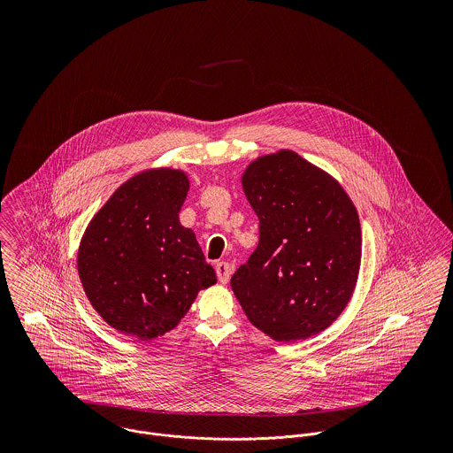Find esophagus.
<instances>
[{
    "label": "esophagus",
    "instance_id": "1",
    "mask_svg": "<svg viewBox=\"0 0 453 453\" xmlns=\"http://www.w3.org/2000/svg\"><path fill=\"white\" fill-rule=\"evenodd\" d=\"M230 273H232V268L226 261H218L216 263V275H218V280L221 284H226L228 279H230Z\"/></svg>",
    "mask_w": 453,
    "mask_h": 453
}]
</instances>
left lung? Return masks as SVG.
Masks as SVG:
<instances>
[{"label": "left lung", "instance_id": "1", "mask_svg": "<svg viewBox=\"0 0 453 453\" xmlns=\"http://www.w3.org/2000/svg\"><path fill=\"white\" fill-rule=\"evenodd\" d=\"M242 188L259 242L230 284L248 319L275 342L311 338L334 323L356 289L361 223L350 196L291 150L253 160Z\"/></svg>", "mask_w": 453, "mask_h": 453}]
</instances>
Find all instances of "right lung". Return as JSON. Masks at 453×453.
Returning <instances> with one entry per match:
<instances>
[{
	"label": "right lung",
	"mask_w": 453,
	"mask_h": 453,
	"mask_svg": "<svg viewBox=\"0 0 453 453\" xmlns=\"http://www.w3.org/2000/svg\"><path fill=\"white\" fill-rule=\"evenodd\" d=\"M185 171L146 169L94 214L78 248V275L94 311L148 342L174 329L200 289L216 284L194 230L180 223Z\"/></svg>",
	"instance_id": "obj_1"
}]
</instances>
